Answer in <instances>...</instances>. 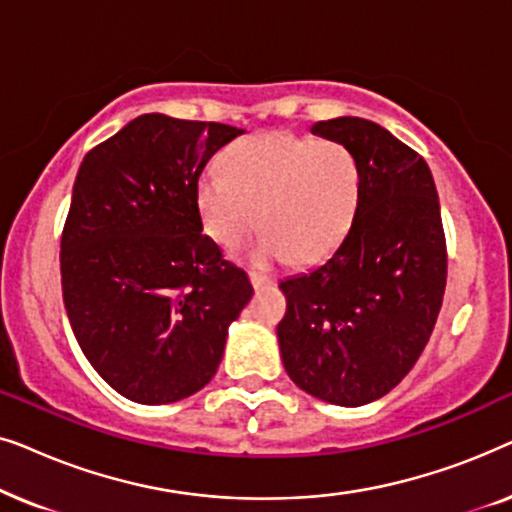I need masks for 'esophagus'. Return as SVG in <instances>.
Instances as JSON below:
<instances>
[{"mask_svg":"<svg viewBox=\"0 0 512 512\" xmlns=\"http://www.w3.org/2000/svg\"><path fill=\"white\" fill-rule=\"evenodd\" d=\"M249 282L256 291H261V289H265V286L275 284V279L268 277V275H261V272H249Z\"/></svg>","mask_w":512,"mask_h":512,"instance_id":"obj_1","label":"esophagus"}]
</instances>
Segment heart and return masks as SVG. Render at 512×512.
Here are the masks:
<instances>
[{
    "label": "heart",
    "mask_w": 512,
    "mask_h": 512,
    "mask_svg": "<svg viewBox=\"0 0 512 512\" xmlns=\"http://www.w3.org/2000/svg\"><path fill=\"white\" fill-rule=\"evenodd\" d=\"M223 167L202 172L195 184L202 228L219 247H240L261 226L251 251L256 263L310 265L345 240L361 188L347 146L272 132L235 144Z\"/></svg>",
    "instance_id": "obj_1"
}]
</instances>
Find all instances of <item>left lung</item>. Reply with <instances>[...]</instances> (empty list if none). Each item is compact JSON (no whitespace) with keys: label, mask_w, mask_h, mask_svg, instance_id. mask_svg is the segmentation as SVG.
<instances>
[{"label":"left lung","mask_w":512,"mask_h":512,"mask_svg":"<svg viewBox=\"0 0 512 512\" xmlns=\"http://www.w3.org/2000/svg\"><path fill=\"white\" fill-rule=\"evenodd\" d=\"M310 132L354 153L359 205L338 249L279 282V354L307 394L359 408L410 373L436 326L447 279L440 202L424 158L382 125L340 116Z\"/></svg>","instance_id":"obj_1"}]
</instances>
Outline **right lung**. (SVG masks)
<instances>
[{
    "mask_svg": "<svg viewBox=\"0 0 512 512\" xmlns=\"http://www.w3.org/2000/svg\"><path fill=\"white\" fill-rule=\"evenodd\" d=\"M244 130L144 114L76 174L60 244L72 331L104 382L142 405L193 396L219 370L249 277L202 235L195 184Z\"/></svg>",
    "mask_w": 512,
    "mask_h": 512,
    "instance_id": "obj_1",
    "label": "right lung"
}]
</instances>
